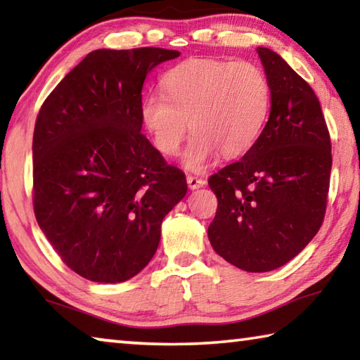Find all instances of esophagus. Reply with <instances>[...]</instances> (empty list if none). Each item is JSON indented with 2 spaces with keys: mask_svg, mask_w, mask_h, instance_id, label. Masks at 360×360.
<instances>
[{
  "mask_svg": "<svg viewBox=\"0 0 360 360\" xmlns=\"http://www.w3.org/2000/svg\"><path fill=\"white\" fill-rule=\"evenodd\" d=\"M187 184H188V187L192 188H198V187H203L205 186V181L202 179V178H198V176H192V174H188L187 176Z\"/></svg>",
  "mask_w": 360,
  "mask_h": 360,
  "instance_id": "1",
  "label": "esophagus"
}]
</instances>
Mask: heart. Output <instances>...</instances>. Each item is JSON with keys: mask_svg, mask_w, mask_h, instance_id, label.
<instances>
[{"mask_svg": "<svg viewBox=\"0 0 360 360\" xmlns=\"http://www.w3.org/2000/svg\"><path fill=\"white\" fill-rule=\"evenodd\" d=\"M163 96L141 103V119L163 155L178 154L191 122L182 163L203 172L219 152L245 154L257 141L271 106V85L252 62L188 58L162 77Z\"/></svg>", "mask_w": 360, "mask_h": 360, "instance_id": "b5f03b06", "label": "heart"}]
</instances>
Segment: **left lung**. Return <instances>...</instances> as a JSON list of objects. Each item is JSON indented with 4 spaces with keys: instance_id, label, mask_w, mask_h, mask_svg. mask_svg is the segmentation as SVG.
Wrapping results in <instances>:
<instances>
[{
    "instance_id": "8db88e82",
    "label": "left lung",
    "mask_w": 360,
    "mask_h": 360,
    "mask_svg": "<svg viewBox=\"0 0 360 360\" xmlns=\"http://www.w3.org/2000/svg\"><path fill=\"white\" fill-rule=\"evenodd\" d=\"M257 53L271 85L270 117L241 160L210 176L214 251L245 271L288 264L318 233L332 169L330 135L309 84L276 52Z\"/></svg>"
}]
</instances>
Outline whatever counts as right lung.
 <instances>
[{"label": "right lung", "mask_w": 360, "mask_h": 360, "mask_svg": "<svg viewBox=\"0 0 360 360\" xmlns=\"http://www.w3.org/2000/svg\"><path fill=\"white\" fill-rule=\"evenodd\" d=\"M178 51L98 49L66 75L36 117L33 210L66 266L122 283L149 264L162 221L187 192L141 133L143 84Z\"/></svg>", "instance_id": "obj_1"}]
</instances>
